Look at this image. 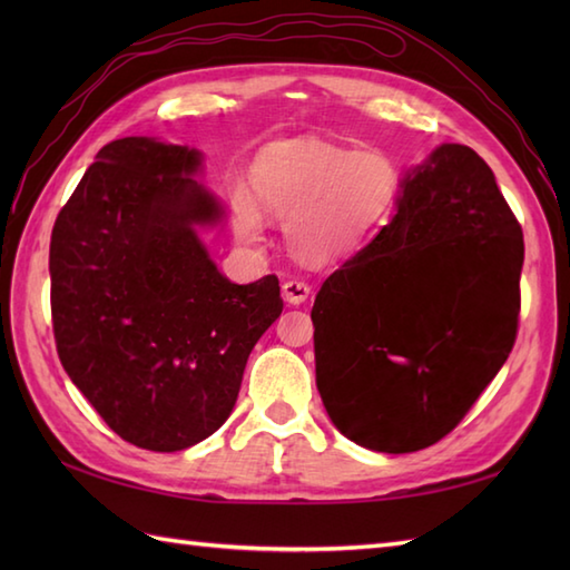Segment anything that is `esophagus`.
Wrapping results in <instances>:
<instances>
[{
  "label": "esophagus",
  "instance_id": "34e87169",
  "mask_svg": "<svg viewBox=\"0 0 570 570\" xmlns=\"http://www.w3.org/2000/svg\"><path fill=\"white\" fill-rule=\"evenodd\" d=\"M282 292H284V298L288 301V304L298 306V304H304V301L308 298L311 286L306 282H298V278H288V282L282 286Z\"/></svg>",
  "mask_w": 570,
  "mask_h": 570
}]
</instances>
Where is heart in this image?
Here are the masks:
<instances>
[{
	"mask_svg": "<svg viewBox=\"0 0 570 570\" xmlns=\"http://www.w3.org/2000/svg\"><path fill=\"white\" fill-rule=\"evenodd\" d=\"M399 168L382 149H345L325 141H292L264 151L252 188L266 213L288 217L292 247L311 262H328L360 245L392 210ZM245 188L233 196L235 227L257 239L262 215Z\"/></svg>",
	"mask_w": 570,
	"mask_h": 570,
	"instance_id": "obj_1",
	"label": "heart"
}]
</instances>
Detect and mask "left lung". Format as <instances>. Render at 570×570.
Masks as SVG:
<instances>
[{"instance_id": "1", "label": "left lung", "mask_w": 570, "mask_h": 570, "mask_svg": "<svg viewBox=\"0 0 570 570\" xmlns=\"http://www.w3.org/2000/svg\"><path fill=\"white\" fill-rule=\"evenodd\" d=\"M522 262V227L470 147L443 144L406 174L394 220L311 311L337 431L380 453L451 433L512 353Z\"/></svg>"}]
</instances>
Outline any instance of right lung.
Returning a JSON list of instances; mask_svg holds the SVG:
<instances>
[{
    "label": "right lung",
    "instance_id": "obj_1",
    "mask_svg": "<svg viewBox=\"0 0 570 570\" xmlns=\"http://www.w3.org/2000/svg\"><path fill=\"white\" fill-rule=\"evenodd\" d=\"M200 154L115 139L60 208L48 269L60 365L119 439L156 453L233 414L247 357L284 308L274 274L239 286L198 237L223 208Z\"/></svg>",
    "mask_w": 570,
    "mask_h": 570
}]
</instances>
